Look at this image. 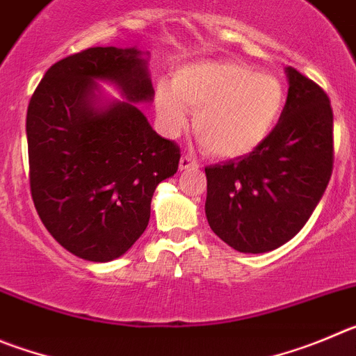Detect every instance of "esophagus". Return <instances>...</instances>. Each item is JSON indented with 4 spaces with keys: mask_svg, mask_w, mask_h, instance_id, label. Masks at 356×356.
Here are the masks:
<instances>
[{
    "mask_svg": "<svg viewBox=\"0 0 356 356\" xmlns=\"http://www.w3.org/2000/svg\"><path fill=\"white\" fill-rule=\"evenodd\" d=\"M179 166H181V170H195V168H198V163L191 154H182Z\"/></svg>",
    "mask_w": 356,
    "mask_h": 356,
    "instance_id": "34e87169",
    "label": "esophagus"
}]
</instances>
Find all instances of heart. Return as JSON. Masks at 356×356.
<instances>
[{"instance_id":"1","label":"heart","mask_w":356,"mask_h":356,"mask_svg":"<svg viewBox=\"0 0 356 356\" xmlns=\"http://www.w3.org/2000/svg\"><path fill=\"white\" fill-rule=\"evenodd\" d=\"M172 94L161 90L158 110L165 127L177 133L193 111L202 149L218 158H238L257 149L280 118L286 92L275 76L238 62L186 65L174 76Z\"/></svg>"}]
</instances>
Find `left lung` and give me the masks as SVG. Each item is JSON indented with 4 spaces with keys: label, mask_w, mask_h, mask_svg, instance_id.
I'll return each mask as SVG.
<instances>
[{
    "label": "left lung",
    "mask_w": 356,
    "mask_h": 356,
    "mask_svg": "<svg viewBox=\"0 0 356 356\" xmlns=\"http://www.w3.org/2000/svg\"><path fill=\"white\" fill-rule=\"evenodd\" d=\"M280 120L257 149L206 166V216L218 238L243 254L293 239L321 200L334 170L330 99L293 67Z\"/></svg>",
    "instance_id": "obj_1"
}]
</instances>
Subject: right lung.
<instances>
[{
  "mask_svg": "<svg viewBox=\"0 0 356 356\" xmlns=\"http://www.w3.org/2000/svg\"><path fill=\"white\" fill-rule=\"evenodd\" d=\"M94 79L127 102L93 106ZM136 47H88L47 69L28 104L30 190L38 216L76 257L108 262L147 229L156 186L179 168L181 149L161 138L134 102L150 101Z\"/></svg>",
  "mask_w": 356,
  "mask_h": 356,
  "instance_id": "add662e5",
  "label": "right lung"
}]
</instances>
